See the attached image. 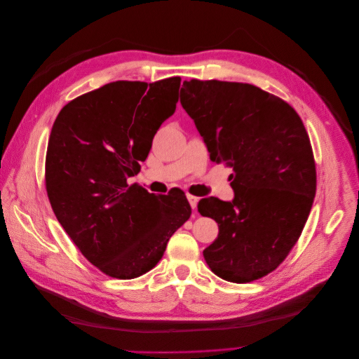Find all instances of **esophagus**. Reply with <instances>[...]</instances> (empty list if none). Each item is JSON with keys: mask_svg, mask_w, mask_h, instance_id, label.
Masks as SVG:
<instances>
[{"mask_svg": "<svg viewBox=\"0 0 359 359\" xmlns=\"http://www.w3.org/2000/svg\"><path fill=\"white\" fill-rule=\"evenodd\" d=\"M187 200H189V203H190V206H191V209H193V210H196V208H197V203H198V198H197L196 196H191V194H187Z\"/></svg>", "mask_w": 359, "mask_h": 359, "instance_id": "1", "label": "esophagus"}]
</instances>
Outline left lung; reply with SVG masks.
Instances as JSON below:
<instances>
[{"label":"left lung","instance_id":"1","mask_svg":"<svg viewBox=\"0 0 359 359\" xmlns=\"http://www.w3.org/2000/svg\"><path fill=\"white\" fill-rule=\"evenodd\" d=\"M181 105L210 159L233 170L232 201L198 203L219 226L204 260L228 282L257 280L287 257L309 219L317 185L309 133L287 102L248 83L184 81Z\"/></svg>","mask_w":359,"mask_h":359}]
</instances>
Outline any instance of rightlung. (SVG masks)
<instances>
[{
	"mask_svg": "<svg viewBox=\"0 0 359 359\" xmlns=\"http://www.w3.org/2000/svg\"><path fill=\"white\" fill-rule=\"evenodd\" d=\"M180 86V77L108 83L68 102L50 130V206L80 252L111 278L134 279L155 267L169 238L190 219L182 191L155 196L127 182L175 112Z\"/></svg>",
	"mask_w": 359,
	"mask_h": 359,
	"instance_id": "right-lung-1",
	"label": "right lung"
}]
</instances>
